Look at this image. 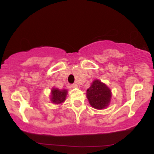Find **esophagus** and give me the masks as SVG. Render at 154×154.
<instances>
[{
  "label": "esophagus",
  "mask_w": 154,
  "mask_h": 154,
  "mask_svg": "<svg viewBox=\"0 0 154 154\" xmlns=\"http://www.w3.org/2000/svg\"><path fill=\"white\" fill-rule=\"evenodd\" d=\"M72 88H77L78 87V85H77V84H76V83H74V84L72 85Z\"/></svg>",
  "instance_id": "1"
}]
</instances>
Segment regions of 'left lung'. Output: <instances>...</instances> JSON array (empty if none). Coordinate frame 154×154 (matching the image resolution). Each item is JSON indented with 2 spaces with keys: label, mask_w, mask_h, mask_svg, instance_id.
<instances>
[{
  "label": "left lung",
  "mask_w": 154,
  "mask_h": 154,
  "mask_svg": "<svg viewBox=\"0 0 154 154\" xmlns=\"http://www.w3.org/2000/svg\"><path fill=\"white\" fill-rule=\"evenodd\" d=\"M87 98L92 107L96 109H103L106 108L110 103L111 91L106 85L95 79L87 90Z\"/></svg>",
  "instance_id": "1"
}]
</instances>
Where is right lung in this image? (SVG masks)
Wrapping results in <instances>:
<instances>
[{
	"label": "right lung",
	"instance_id": "1",
	"mask_svg": "<svg viewBox=\"0 0 154 154\" xmlns=\"http://www.w3.org/2000/svg\"><path fill=\"white\" fill-rule=\"evenodd\" d=\"M66 90H59L57 88H53L52 90H51V101L56 104L63 103L66 100Z\"/></svg>",
	"mask_w": 154,
	"mask_h": 154
}]
</instances>
